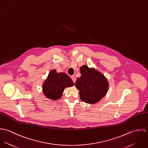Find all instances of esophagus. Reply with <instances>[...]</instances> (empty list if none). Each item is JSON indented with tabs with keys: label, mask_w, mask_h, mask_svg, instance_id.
Instances as JSON below:
<instances>
[{
	"label": "esophagus",
	"mask_w": 148,
	"mask_h": 148,
	"mask_svg": "<svg viewBox=\"0 0 148 148\" xmlns=\"http://www.w3.org/2000/svg\"><path fill=\"white\" fill-rule=\"evenodd\" d=\"M71 79H72V80H73V82L74 83L76 82V77H75V76H71Z\"/></svg>",
	"instance_id": "34e87169"
}]
</instances>
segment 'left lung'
I'll return each mask as SVG.
<instances>
[{
  "instance_id": "left-lung-1",
  "label": "left lung",
  "mask_w": 148,
  "mask_h": 148,
  "mask_svg": "<svg viewBox=\"0 0 148 148\" xmlns=\"http://www.w3.org/2000/svg\"><path fill=\"white\" fill-rule=\"evenodd\" d=\"M80 71L81 76L77 78L75 86L79 90L80 99L90 104L98 103L107 93L108 79L101 72L86 65L81 66Z\"/></svg>"
}]
</instances>
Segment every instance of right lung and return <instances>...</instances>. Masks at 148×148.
<instances>
[{
  "label": "right lung",
  "instance_id": "obj_1",
  "mask_svg": "<svg viewBox=\"0 0 148 148\" xmlns=\"http://www.w3.org/2000/svg\"><path fill=\"white\" fill-rule=\"evenodd\" d=\"M74 84L66 73H58L56 69H52L42 83V93L46 98L52 101H56L61 98L65 88L73 86Z\"/></svg>",
  "mask_w": 148,
  "mask_h": 148
}]
</instances>
